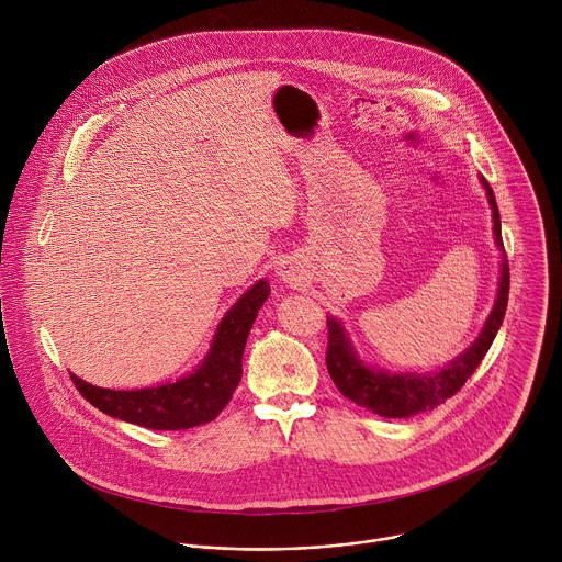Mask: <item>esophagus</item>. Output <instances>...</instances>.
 <instances>
[{
    "label": "esophagus",
    "mask_w": 562,
    "mask_h": 562,
    "mask_svg": "<svg viewBox=\"0 0 562 562\" xmlns=\"http://www.w3.org/2000/svg\"><path fill=\"white\" fill-rule=\"evenodd\" d=\"M277 274L281 281L290 283V285H299L303 281V270L299 268V263H294L292 259H283L279 266H277Z\"/></svg>",
    "instance_id": "esophagus-1"
}]
</instances>
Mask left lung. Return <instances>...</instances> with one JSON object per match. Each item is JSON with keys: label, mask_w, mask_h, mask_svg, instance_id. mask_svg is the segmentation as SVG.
Here are the masks:
<instances>
[{"label": "left lung", "mask_w": 562, "mask_h": 562, "mask_svg": "<svg viewBox=\"0 0 562 562\" xmlns=\"http://www.w3.org/2000/svg\"><path fill=\"white\" fill-rule=\"evenodd\" d=\"M482 188L486 190V199L493 214V238L495 246L502 250V263H499V283H497V299L493 303V310L482 326L481 335L476 341L463 350L457 359H452L448 366L432 370V372H390L383 368L368 366L355 350L348 330L335 316H326L328 324V350H326V368L335 383V387L348 398V401L381 415V417H411L422 411L435 408L441 402L452 398L465 381L474 374V370L481 366L486 350L491 348L504 314L508 305V261L504 252L502 241V225H499V212L493 196L491 186L481 177Z\"/></svg>", "instance_id": "1"}]
</instances>
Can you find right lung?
<instances>
[{
    "mask_svg": "<svg viewBox=\"0 0 562 562\" xmlns=\"http://www.w3.org/2000/svg\"><path fill=\"white\" fill-rule=\"evenodd\" d=\"M270 296L259 279L223 316L203 361L175 383L143 390H103L71 374L81 396L110 417L151 428L183 430L212 422L232 401L241 379V355L257 312Z\"/></svg>",
    "mask_w": 562,
    "mask_h": 562,
    "instance_id": "add662e5",
    "label": "right lung"
}]
</instances>
